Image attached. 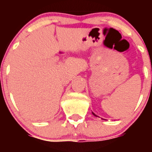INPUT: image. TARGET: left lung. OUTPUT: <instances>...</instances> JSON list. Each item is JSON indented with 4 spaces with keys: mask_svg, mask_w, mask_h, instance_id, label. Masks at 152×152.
<instances>
[{
    "mask_svg": "<svg viewBox=\"0 0 152 152\" xmlns=\"http://www.w3.org/2000/svg\"><path fill=\"white\" fill-rule=\"evenodd\" d=\"M92 113H93V115H94V116H96V114H95V113H93L92 112Z\"/></svg>",
    "mask_w": 152,
    "mask_h": 152,
    "instance_id": "left-lung-1",
    "label": "left lung"
}]
</instances>
